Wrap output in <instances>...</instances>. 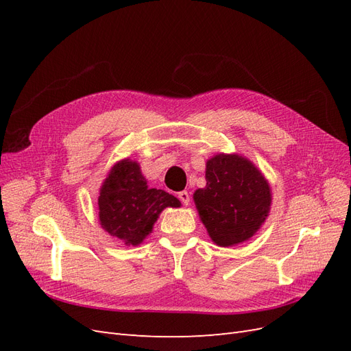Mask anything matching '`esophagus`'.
Returning <instances> with one entry per match:
<instances>
[{"label":"esophagus","mask_w":351,"mask_h":351,"mask_svg":"<svg viewBox=\"0 0 351 351\" xmlns=\"http://www.w3.org/2000/svg\"><path fill=\"white\" fill-rule=\"evenodd\" d=\"M178 199L182 200V204H183L184 206H189V205H190V196H189L187 192H180V193H178Z\"/></svg>","instance_id":"34e87169"}]
</instances>
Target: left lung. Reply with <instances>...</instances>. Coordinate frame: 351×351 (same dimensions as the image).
Instances as JSON below:
<instances>
[{
	"instance_id": "8db88e82",
	"label": "left lung",
	"mask_w": 351,
	"mask_h": 351,
	"mask_svg": "<svg viewBox=\"0 0 351 351\" xmlns=\"http://www.w3.org/2000/svg\"><path fill=\"white\" fill-rule=\"evenodd\" d=\"M205 178L206 186L196 190L193 200L210 240L221 247L250 240L269 215L268 180L239 154H217L208 159Z\"/></svg>"
}]
</instances>
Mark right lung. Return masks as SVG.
Wrapping results in <instances>:
<instances>
[{
  "mask_svg": "<svg viewBox=\"0 0 351 351\" xmlns=\"http://www.w3.org/2000/svg\"><path fill=\"white\" fill-rule=\"evenodd\" d=\"M180 206L176 196L147 186L139 162L130 158L115 162L99 189V224L125 246H139L165 208Z\"/></svg>",
  "mask_w": 351,
  "mask_h": 351,
  "instance_id": "obj_1",
  "label": "right lung"
}]
</instances>
